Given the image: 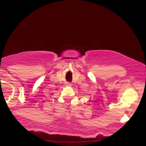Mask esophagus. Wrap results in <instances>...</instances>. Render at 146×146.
Here are the masks:
<instances>
[{"label": "esophagus", "mask_w": 146, "mask_h": 146, "mask_svg": "<svg viewBox=\"0 0 146 146\" xmlns=\"http://www.w3.org/2000/svg\"><path fill=\"white\" fill-rule=\"evenodd\" d=\"M66 86H71V84H70V83H68V82L66 84Z\"/></svg>", "instance_id": "esophagus-1"}]
</instances>
